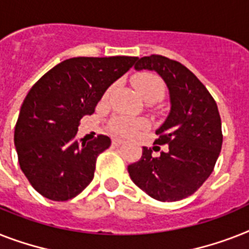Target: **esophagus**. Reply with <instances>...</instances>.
Returning a JSON list of instances; mask_svg holds the SVG:
<instances>
[{
    "label": "esophagus",
    "mask_w": 249,
    "mask_h": 249,
    "mask_svg": "<svg viewBox=\"0 0 249 249\" xmlns=\"http://www.w3.org/2000/svg\"><path fill=\"white\" fill-rule=\"evenodd\" d=\"M123 143H124V141H121V139H119V138L112 139V144H114L115 147H119V145H121Z\"/></svg>",
    "instance_id": "1"
}]
</instances>
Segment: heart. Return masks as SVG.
<instances>
[{
	"instance_id": "1",
	"label": "heart",
	"mask_w": 249,
	"mask_h": 249,
	"mask_svg": "<svg viewBox=\"0 0 249 249\" xmlns=\"http://www.w3.org/2000/svg\"><path fill=\"white\" fill-rule=\"evenodd\" d=\"M135 89L144 98H157L160 100L165 93V86L162 80L155 75H141L135 79L134 82ZM148 123L142 119H131L128 116H118L111 120L110 129L112 133L120 137H135L139 133H142L144 129H147Z\"/></svg>"
}]
</instances>
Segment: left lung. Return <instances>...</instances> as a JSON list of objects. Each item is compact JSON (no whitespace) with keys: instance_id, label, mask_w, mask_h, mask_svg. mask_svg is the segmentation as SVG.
<instances>
[{"instance_id":"8db88e82","label":"left lung","mask_w":249,"mask_h":249,"mask_svg":"<svg viewBox=\"0 0 249 249\" xmlns=\"http://www.w3.org/2000/svg\"><path fill=\"white\" fill-rule=\"evenodd\" d=\"M134 68L155 70L165 80L171 110L153 143L167 144V151L155 157L152 148L143 147L139 161L128 166L129 175L149 197L180 201L198 191L213 171L223 145L217 105L201 80L175 60L151 54L137 58Z\"/></svg>"}]
</instances>
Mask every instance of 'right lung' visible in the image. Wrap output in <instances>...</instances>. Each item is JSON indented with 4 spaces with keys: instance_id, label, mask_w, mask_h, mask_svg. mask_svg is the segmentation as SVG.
<instances>
[{
    "instance_id": "add662e5",
    "label": "right lung",
    "mask_w": 249,
    "mask_h": 249,
    "mask_svg": "<svg viewBox=\"0 0 249 249\" xmlns=\"http://www.w3.org/2000/svg\"><path fill=\"white\" fill-rule=\"evenodd\" d=\"M138 57H72L38 80L24 100L15 125L19 165L32 187L51 201H68L93 180L107 135L78 141L79 121L94 112L107 88Z\"/></svg>"
}]
</instances>
